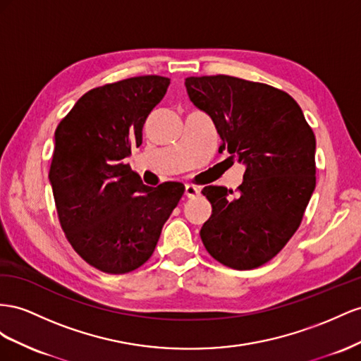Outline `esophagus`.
Segmentation results:
<instances>
[{"label":"esophagus","instance_id":"esophagus-1","mask_svg":"<svg viewBox=\"0 0 361 361\" xmlns=\"http://www.w3.org/2000/svg\"><path fill=\"white\" fill-rule=\"evenodd\" d=\"M200 195V189L197 186H193V184H186V197L188 198H195Z\"/></svg>","mask_w":361,"mask_h":361}]
</instances>
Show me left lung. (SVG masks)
Masks as SVG:
<instances>
[{"mask_svg":"<svg viewBox=\"0 0 361 361\" xmlns=\"http://www.w3.org/2000/svg\"><path fill=\"white\" fill-rule=\"evenodd\" d=\"M188 94L209 113L219 152L246 169L238 197L205 186L212 216L200 231L205 250L233 269H254L280 252L300 228L316 186V139L284 90L231 75L188 77Z\"/></svg>","mask_w":361,"mask_h":361,"instance_id":"1","label":"left lung"}]
</instances>
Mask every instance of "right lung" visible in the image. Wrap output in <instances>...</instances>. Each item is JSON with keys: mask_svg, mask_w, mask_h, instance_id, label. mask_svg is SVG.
<instances>
[{"mask_svg": "<svg viewBox=\"0 0 361 361\" xmlns=\"http://www.w3.org/2000/svg\"><path fill=\"white\" fill-rule=\"evenodd\" d=\"M171 80L131 77L92 89L56 128L49 166L61 230L97 269L127 274L149 260L184 184H143L123 161L142 145V128Z\"/></svg>", "mask_w": 361, "mask_h": 361, "instance_id": "right-lung-1", "label": "right lung"}]
</instances>
